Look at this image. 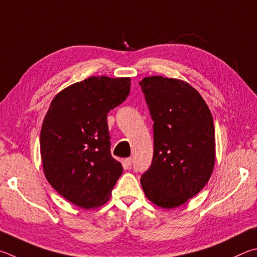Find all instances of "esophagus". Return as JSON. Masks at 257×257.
Returning <instances> with one entry per match:
<instances>
[{
    "label": "esophagus",
    "mask_w": 257,
    "mask_h": 257,
    "mask_svg": "<svg viewBox=\"0 0 257 257\" xmlns=\"http://www.w3.org/2000/svg\"><path fill=\"white\" fill-rule=\"evenodd\" d=\"M123 164H124V166H127V167H130L132 166V164H133V160L132 158H124L123 160Z\"/></svg>",
    "instance_id": "1"
}]
</instances>
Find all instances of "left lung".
Returning a JSON list of instances; mask_svg holds the SVG:
<instances>
[{"instance_id": "8db88e82", "label": "left lung", "mask_w": 257, "mask_h": 257, "mask_svg": "<svg viewBox=\"0 0 257 257\" xmlns=\"http://www.w3.org/2000/svg\"><path fill=\"white\" fill-rule=\"evenodd\" d=\"M139 84L154 121V156L142 175V188L149 201L173 209L197 195L212 174V114L200 93L184 81L148 76Z\"/></svg>"}]
</instances>
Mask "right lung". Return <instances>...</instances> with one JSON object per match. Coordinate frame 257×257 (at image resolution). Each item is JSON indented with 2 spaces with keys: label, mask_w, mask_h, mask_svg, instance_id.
<instances>
[{
  "label": "right lung",
  "mask_w": 257,
  "mask_h": 257,
  "mask_svg": "<svg viewBox=\"0 0 257 257\" xmlns=\"http://www.w3.org/2000/svg\"><path fill=\"white\" fill-rule=\"evenodd\" d=\"M129 77L91 76L50 102L40 133L43 169L49 184L83 209L103 206L122 174L111 156L106 114L130 92Z\"/></svg>",
  "instance_id": "obj_1"
}]
</instances>
